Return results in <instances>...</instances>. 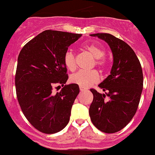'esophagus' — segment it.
<instances>
[{
	"instance_id": "34e87169",
	"label": "esophagus",
	"mask_w": 155,
	"mask_h": 155,
	"mask_svg": "<svg viewBox=\"0 0 155 155\" xmlns=\"http://www.w3.org/2000/svg\"><path fill=\"white\" fill-rule=\"evenodd\" d=\"M79 88H80V91H85V90H86V88H84V87H81V86H80V87H79Z\"/></svg>"
}]
</instances>
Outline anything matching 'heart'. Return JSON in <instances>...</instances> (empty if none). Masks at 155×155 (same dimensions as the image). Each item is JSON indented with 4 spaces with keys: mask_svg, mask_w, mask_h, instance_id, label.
Here are the masks:
<instances>
[{
    "mask_svg": "<svg viewBox=\"0 0 155 155\" xmlns=\"http://www.w3.org/2000/svg\"><path fill=\"white\" fill-rule=\"evenodd\" d=\"M84 49L87 50L94 59H96L95 64L98 67H99L101 69H103L105 64V61L102 59L105 53L103 48L102 46H98V45L94 44V43H89V44L84 45ZM64 63L68 71H74L76 69L75 59L74 57V54L71 52H67L64 54ZM98 80H99L98 74L94 70L87 71H80L74 74L73 75H71V82L84 87H89L91 84L98 82Z\"/></svg>",
    "mask_w": 155,
    "mask_h": 155,
    "instance_id": "heart-1",
    "label": "heart"
}]
</instances>
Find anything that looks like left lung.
Masks as SVG:
<instances>
[{
	"label": "left lung",
	"instance_id": "1",
	"mask_svg": "<svg viewBox=\"0 0 155 155\" xmlns=\"http://www.w3.org/2000/svg\"><path fill=\"white\" fill-rule=\"evenodd\" d=\"M90 35L107 42L113 56L110 74L98 84L105 93L91 89L94 98L89 108L90 118L99 130L113 134L124 128L136 113L143 90L141 65L124 41L108 33Z\"/></svg>",
	"mask_w": 155,
	"mask_h": 155
}]
</instances>
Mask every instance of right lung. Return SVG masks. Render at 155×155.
<instances>
[{
    "label": "right lung",
    "instance_id": "1",
    "mask_svg": "<svg viewBox=\"0 0 155 155\" xmlns=\"http://www.w3.org/2000/svg\"><path fill=\"white\" fill-rule=\"evenodd\" d=\"M46 30L30 40L18 57L16 94L30 124L44 134H55L68 125L71 108L80 89L78 84L64 85L68 79L64 57L68 47L81 36ZM61 84L56 94L53 87Z\"/></svg>",
    "mask_w": 155,
    "mask_h": 155
}]
</instances>
